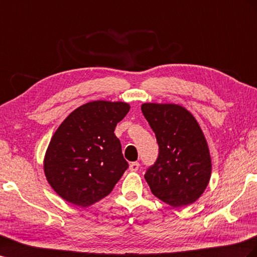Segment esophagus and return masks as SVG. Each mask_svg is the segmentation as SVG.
Here are the masks:
<instances>
[{
    "label": "esophagus",
    "mask_w": 257,
    "mask_h": 257,
    "mask_svg": "<svg viewBox=\"0 0 257 257\" xmlns=\"http://www.w3.org/2000/svg\"><path fill=\"white\" fill-rule=\"evenodd\" d=\"M138 169H140V163H138V162H132L130 164V171L136 172Z\"/></svg>",
    "instance_id": "obj_1"
}]
</instances>
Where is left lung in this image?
Listing matches in <instances>:
<instances>
[{
	"label": "left lung",
	"instance_id": "obj_1",
	"mask_svg": "<svg viewBox=\"0 0 257 257\" xmlns=\"http://www.w3.org/2000/svg\"><path fill=\"white\" fill-rule=\"evenodd\" d=\"M142 111L155 132L159 156L145 174L151 192L173 207L197 201L209 185L210 150L199 123L175 103L147 102Z\"/></svg>",
	"mask_w": 257,
	"mask_h": 257
}]
</instances>
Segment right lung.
<instances>
[{
	"label": "right lung",
	"instance_id": "1",
	"mask_svg": "<svg viewBox=\"0 0 257 257\" xmlns=\"http://www.w3.org/2000/svg\"><path fill=\"white\" fill-rule=\"evenodd\" d=\"M130 110L122 101L95 100L69 114L55 132L44 158L48 184L81 207L108 196L128 163L114 128Z\"/></svg>",
	"mask_w": 257,
	"mask_h": 257
}]
</instances>
